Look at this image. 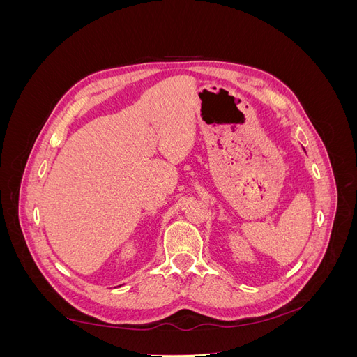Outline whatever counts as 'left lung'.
<instances>
[{
    "label": "left lung",
    "mask_w": 357,
    "mask_h": 357,
    "mask_svg": "<svg viewBox=\"0 0 357 357\" xmlns=\"http://www.w3.org/2000/svg\"><path fill=\"white\" fill-rule=\"evenodd\" d=\"M304 150H305V149H304Z\"/></svg>",
    "instance_id": "1"
}]
</instances>
